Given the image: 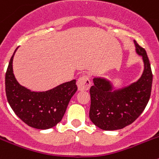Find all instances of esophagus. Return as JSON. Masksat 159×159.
<instances>
[{
    "instance_id": "34e87169",
    "label": "esophagus",
    "mask_w": 159,
    "mask_h": 159,
    "mask_svg": "<svg viewBox=\"0 0 159 159\" xmlns=\"http://www.w3.org/2000/svg\"><path fill=\"white\" fill-rule=\"evenodd\" d=\"M77 87L79 91H87L91 87V81L88 75H83L77 81Z\"/></svg>"
}]
</instances>
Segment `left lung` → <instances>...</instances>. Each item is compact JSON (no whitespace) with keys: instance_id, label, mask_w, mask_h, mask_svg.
Returning <instances> with one entry per match:
<instances>
[{"instance_id":"obj_1","label":"left lung","mask_w":159,"mask_h":159,"mask_svg":"<svg viewBox=\"0 0 159 159\" xmlns=\"http://www.w3.org/2000/svg\"><path fill=\"white\" fill-rule=\"evenodd\" d=\"M135 52L142 57L144 68L140 78L121 88L107 78L95 76L90 88L92 123L104 130H120L131 124L143 113L148 103L152 88L153 75L145 49L134 40Z\"/></svg>"}]
</instances>
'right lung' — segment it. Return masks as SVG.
Listing matches in <instances>:
<instances>
[{
  "label": "right lung",
  "mask_w": 159,
  "mask_h": 159,
  "mask_svg": "<svg viewBox=\"0 0 159 159\" xmlns=\"http://www.w3.org/2000/svg\"><path fill=\"white\" fill-rule=\"evenodd\" d=\"M11 57L5 74L7 100L16 116L29 127L46 130L57 126L64 116L71 97L77 91L75 80L43 92H34L19 84L14 75Z\"/></svg>",
  "instance_id": "right-lung-1"
}]
</instances>
